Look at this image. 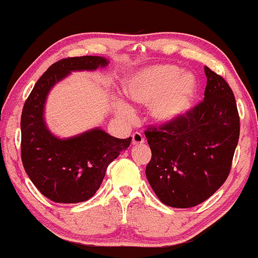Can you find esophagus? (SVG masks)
<instances>
[{
	"instance_id": "esophagus-1",
	"label": "esophagus",
	"mask_w": 258,
	"mask_h": 258,
	"mask_svg": "<svg viewBox=\"0 0 258 258\" xmlns=\"http://www.w3.org/2000/svg\"><path fill=\"white\" fill-rule=\"evenodd\" d=\"M144 137H143V135H141V133L139 132H135L132 135V143H133V145H141V144H143V143H144Z\"/></svg>"
}]
</instances>
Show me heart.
<instances>
[{"instance_id":"b5f03b06","label":"heart","mask_w":258,"mask_h":258,"mask_svg":"<svg viewBox=\"0 0 258 258\" xmlns=\"http://www.w3.org/2000/svg\"><path fill=\"white\" fill-rule=\"evenodd\" d=\"M123 92L135 103L149 107V115L157 125H174L187 116L198 94L194 74L184 73L175 64H153L136 71L123 80ZM123 114L132 108L119 102Z\"/></svg>"}]
</instances>
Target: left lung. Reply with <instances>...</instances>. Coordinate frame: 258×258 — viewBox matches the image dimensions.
I'll return each mask as SVG.
<instances>
[{
    "label": "left lung",
    "instance_id": "obj_1",
    "mask_svg": "<svg viewBox=\"0 0 258 258\" xmlns=\"http://www.w3.org/2000/svg\"><path fill=\"white\" fill-rule=\"evenodd\" d=\"M204 99L174 125L145 131L151 156L145 174L159 200L191 208L208 200L226 181L237 148L239 115L226 80L204 67Z\"/></svg>",
    "mask_w": 258,
    "mask_h": 258
}]
</instances>
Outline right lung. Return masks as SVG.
<instances>
[{"instance_id":"1","label":"right lung","mask_w":258,"mask_h":258,"mask_svg":"<svg viewBox=\"0 0 258 258\" xmlns=\"http://www.w3.org/2000/svg\"><path fill=\"white\" fill-rule=\"evenodd\" d=\"M102 56L67 57L55 62L36 83L21 114V160L40 194L56 203H79L96 194L109 163L132 138L119 139L95 127L70 138L52 135L44 120L46 97L58 82L77 71H96Z\"/></svg>"}]
</instances>
